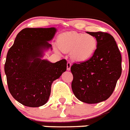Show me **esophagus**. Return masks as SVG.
I'll return each mask as SVG.
<instances>
[{
  "instance_id": "obj_1",
  "label": "esophagus",
  "mask_w": 130,
  "mask_h": 130,
  "mask_svg": "<svg viewBox=\"0 0 130 130\" xmlns=\"http://www.w3.org/2000/svg\"><path fill=\"white\" fill-rule=\"evenodd\" d=\"M71 68V63L70 62H67V70H70Z\"/></svg>"
}]
</instances>
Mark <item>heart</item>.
Returning a JSON list of instances; mask_svg holds the SVG:
<instances>
[{
    "instance_id": "heart-1",
    "label": "heart",
    "mask_w": 130,
    "mask_h": 130,
    "mask_svg": "<svg viewBox=\"0 0 130 130\" xmlns=\"http://www.w3.org/2000/svg\"><path fill=\"white\" fill-rule=\"evenodd\" d=\"M58 45L61 50L71 52V57L74 60L84 62L93 56L97 48L98 41L92 35L67 32L59 36Z\"/></svg>"
}]
</instances>
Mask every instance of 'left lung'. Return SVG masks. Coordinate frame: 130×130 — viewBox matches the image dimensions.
Listing matches in <instances>:
<instances>
[{
  "mask_svg": "<svg viewBox=\"0 0 130 130\" xmlns=\"http://www.w3.org/2000/svg\"><path fill=\"white\" fill-rule=\"evenodd\" d=\"M87 33L96 37L97 48L91 58L71 66L72 89L78 100L94 104L107 100L113 92L121 74V56L110 34Z\"/></svg>",
  "mask_w": 130,
  "mask_h": 130,
  "instance_id": "left-lung-1",
  "label": "left lung"
}]
</instances>
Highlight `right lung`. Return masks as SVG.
I'll use <instances>...</instances> for the list:
<instances>
[{
  "instance_id": "1",
  "label": "right lung",
  "mask_w": 130,
  "mask_h": 130,
  "mask_svg": "<svg viewBox=\"0 0 130 130\" xmlns=\"http://www.w3.org/2000/svg\"><path fill=\"white\" fill-rule=\"evenodd\" d=\"M56 31L55 27L23 29L8 51L5 72L9 90L13 98L25 106L45 105L52 83L66 70L64 59L55 63L43 59L45 52L52 50L49 41Z\"/></svg>"
}]
</instances>
